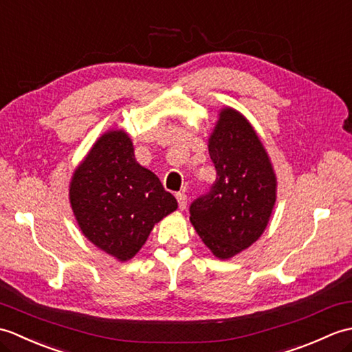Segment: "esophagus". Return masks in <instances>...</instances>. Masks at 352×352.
<instances>
[{"label": "esophagus", "mask_w": 352, "mask_h": 352, "mask_svg": "<svg viewBox=\"0 0 352 352\" xmlns=\"http://www.w3.org/2000/svg\"><path fill=\"white\" fill-rule=\"evenodd\" d=\"M177 201H178V207H180V210H184L186 207H188V197H186V193H177Z\"/></svg>", "instance_id": "1"}]
</instances>
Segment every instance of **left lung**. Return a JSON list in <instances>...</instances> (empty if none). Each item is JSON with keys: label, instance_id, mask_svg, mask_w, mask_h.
I'll return each mask as SVG.
<instances>
[{"label": "left lung", "instance_id": "obj_1", "mask_svg": "<svg viewBox=\"0 0 352 352\" xmlns=\"http://www.w3.org/2000/svg\"><path fill=\"white\" fill-rule=\"evenodd\" d=\"M216 182L190 204V222L214 257L231 258L263 234L276 199V177L252 125L237 110L219 111L208 138Z\"/></svg>", "mask_w": 352, "mask_h": 352}]
</instances>
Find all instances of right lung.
Here are the masks:
<instances>
[{
  "instance_id": "obj_1",
  "label": "right lung",
  "mask_w": 352,
  "mask_h": 352,
  "mask_svg": "<svg viewBox=\"0 0 352 352\" xmlns=\"http://www.w3.org/2000/svg\"><path fill=\"white\" fill-rule=\"evenodd\" d=\"M74 216L87 241L121 261L136 256L151 230L177 210V199L134 159L124 130L95 142L69 184Z\"/></svg>"
}]
</instances>
